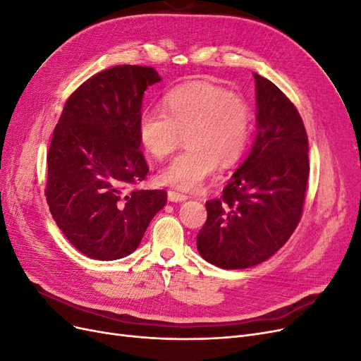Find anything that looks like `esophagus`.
I'll list each match as a JSON object with an SVG mask.
<instances>
[{"label": "esophagus", "mask_w": 361, "mask_h": 361, "mask_svg": "<svg viewBox=\"0 0 361 361\" xmlns=\"http://www.w3.org/2000/svg\"><path fill=\"white\" fill-rule=\"evenodd\" d=\"M167 195H169V200L170 202H185V200L188 199L187 194L179 192V191H174V190H169Z\"/></svg>", "instance_id": "obj_1"}]
</instances>
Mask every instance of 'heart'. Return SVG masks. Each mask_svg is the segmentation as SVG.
<instances>
[{"label": "heart", "instance_id": "obj_1", "mask_svg": "<svg viewBox=\"0 0 361 361\" xmlns=\"http://www.w3.org/2000/svg\"><path fill=\"white\" fill-rule=\"evenodd\" d=\"M253 133V111L244 96L211 81H191L162 99L161 110L138 118V138L149 154L164 159L185 138L188 147L159 171V180L194 190L218 169L241 159Z\"/></svg>", "mask_w": 361, "mask_h": 361}]
</instances>
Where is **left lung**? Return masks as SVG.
<instances>
[{"label": "left lung", "mask_w": 361, "mask_h": 361, "mask_svg": "<svg viewBox=\"0 0 361 361\" xmlns=\"http://www.w3.org/2000/svg\"><path fill=\"white\" fill-rule=\"evenodd\" d=\"M257 137L220 199L207 200L197 235L200 256L224 269L269 259L297 228L309 180V141L302 118L276 84L257 73Z\"/></svg>", "instance_id": "1"}]
</instances>
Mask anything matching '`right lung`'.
Returning a JSON list of instances; mask_svg holds the SVG:
<instances>
[{
	"label": "right lung",
	"mask_w": 361,
	"mask_h": 361,
	"mask_svg": "<svg viewBox=\"0 0 361 361\" xmlns=\"http://www.w3.org/2000/svg\"><path fill=\"white\" fill-rule=\"evenodd\" d=\"M158 81L149 66L96 73L68 97L54 129L47 202L68 241L92 259L133 253L167 202L164 190L137 188L149 173L138 118L145 90Z\"/></svg>",
	"instance_id": "1"
}]
</instances>
